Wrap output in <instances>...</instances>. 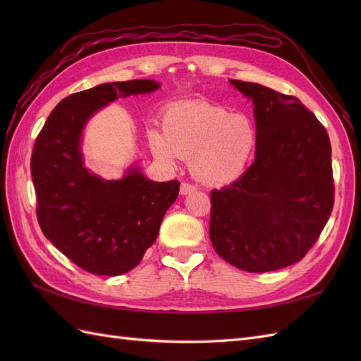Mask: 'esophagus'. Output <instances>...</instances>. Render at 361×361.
Masks as SVG:
<instances>
[{
  "mask_svg": "<svg viewBox=\"0 0 361 361\" xmlns=\"http://www.w3.org/2000/svg\"><path fill=\"white\" fill-rule=\"evenodd\" d=\"M197 188L194 185H190V183H181V188H180V194L181 195H188L190 192H194Z\"/></svg>",
  "mask_w": 361,
  "mask_h": 361,
  "instance_id": "obj_1",
  "label": "esophagus"
}]
</instances>
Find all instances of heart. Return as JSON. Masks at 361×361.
I'll return each instance as SVG.
<instances>
[{
  "mask_svg": "<svg viewBox=\"0 0 361 361\" xmlns=\"http://www.w3.org/2000/svg\"><path fill=\"white\" fill-rule=\"evenodd\" d=\"M163 130L150 135L152 152L166 164L189 159L198 181L221 186L247 169L256 147V126L247 114L231 113L206 101L181 102L169 109Z\"/></svg>",
  "mask_w": 361,
  "mask_h": 361,
  "instance_id": "1",
  "label": "heart"
}]
</instances>
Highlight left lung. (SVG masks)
<instances>
[{
    "label": "left lung",
    "instance_id": "left-lung-1",
    "mask_svg": "<svg viewBox=\"0 0 361 361\" xmlns=\"http://www.w3.org/2000/svg\"><path fill=\"white\" fill-rule=\"evenodd\" d=\"M255 104L256 158L240 178L211 192L209 237L217 255L243 271L299 262L334 208L331 141L298 97L231 80Z\"/></svg>",
    "mask_w": 361,
    "mask_h": 361
}]
</instances>
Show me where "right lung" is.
<instances>
[{"instance_id": "1", "label": "right lung", "mask_w": 361, "mask_h": 361, "mask_svg": "<svg viewBox=\"0 0 361 361\" xmlns=\"http://www.w3.org/2000/svg\"><path fill=\"white\" fill-rule=\"evenodd\" d=\"M158 88V82L141 79L79 91L51 111L35 140L30 173L38 225L54 247L88 273L119 276L135 268L178 197L180 181H152L137 167L121 180H102L83 166L80 152L82 130L97 110Z\"/></svg>"}]
</instances>
